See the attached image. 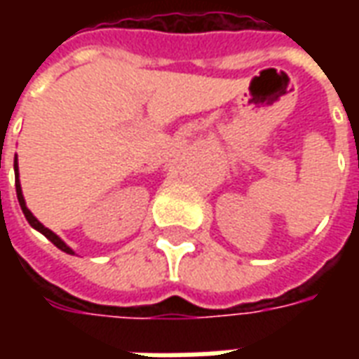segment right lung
<instances>
[{
    "label": "right lung",
    "mask_w": 359,
    "mask_h": 359,
    "mask_svg": "<svg viewBox=\"0 0 359 359\" xmlns=\"http://www.w3.org/2000/svg\"><path fill=\"white\" fill-rule=\"evenodd\" d=\"M15 177H17V180H15V187H17V198H19L20 208H22V213H25V217H27L28 223H30V225L34 226L36 231H40V233H42L43 236H46V238H48V241L53 242V244H55V246H57L59 250H63V252H67V254H73V250L69 248V246H67L65 242H63V241H61V238H59L57 234H55V233H51L50 229H46V226H43L42 223H40V221H38V219H36L34 215H32V213H30V210H28V208H27V203H25V198H22V190H20V182H19V167H17V159H15Z\"/></svg>",
    "instance_id": "1"
}]
</instances>
